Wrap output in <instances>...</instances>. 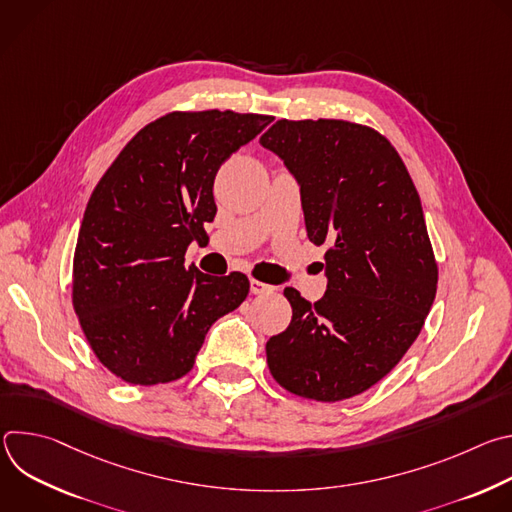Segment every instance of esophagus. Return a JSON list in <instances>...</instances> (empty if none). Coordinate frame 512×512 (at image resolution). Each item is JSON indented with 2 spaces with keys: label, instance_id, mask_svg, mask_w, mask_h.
Listing matches in <instances>:
<instances>
[{
  "label": "esophagus",
  "instance_id": "obj_1",
  "mask_svg": "<svg viewBox=\"0 0 512 512\" xmlns=\"http://www.w3.org/2000/svg\"><path fill=\"white\" fill-rule=\"evenodd\" d=\"M273 289H275V287L269 285V283H263V281H259V279H251V294H255V296L271 294Z\"/></svg>",
  "mask_w": 512,
  "mask_h": 512
}]
</instances>
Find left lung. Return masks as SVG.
Wrapping results in <instances>:
<instances>
[{
  "instance_id": "obj_1",
  "label": "left lung",
  "mask_w": 512,
  "mask_h": 512,
  "mask_svg": "<svg viewBox=\"0 0 512 512\" xmlns=\"http://www.w3.org/2000/svg\"><path fill=\"white\" fill-rule=\"evenodd\" d=\"M259 141L300 182L308 239L330 245L322 300L283 289L291 322L267 340L269 371L298 397L350 399L395 369L433 304L437 261L419 194L369 125L279 119Z\"/></svg>"
}]
</instances>
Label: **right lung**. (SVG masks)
<instances>
[{
	"mask_svg": "<svg viewBox=\"0 0 512 512\" xmlns=\"http://www.w3.org/2000/svg\"><path fill=\"white\" fill-rule=\"evenodd\" d=\"M271 115L174 111L139 129L95 186L72 261V306L99 358L131 385L182 379L208 328L249 294L241 271L184 265L216 214L214 176Z\"/></svg>",
	"mask_w": 512,
	"mask_h": 512,
	"instance_id": "add662e5",
	"label": "right lung"
}]
</instances>
